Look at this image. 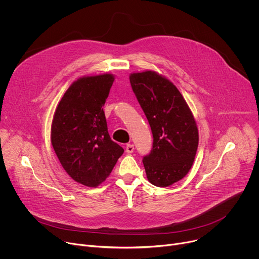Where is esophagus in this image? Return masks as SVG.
Segmentation results:
<instances>
[{
    "mask_svg": "<svg viewBox=\"0 0 259 259\" xmlns=\"http://www.w3.org/2000/svg\"><path fill=\"white\" fill-rule=\"evenodd\" d=\"M133 151H134V145L133 144L129 143V144L126 145V153L127 154H132Z\"/></svg>",
    "mask_w": 259,
    "mask_h": 259,
    "instance_id": "34e87169",
    "label": "esophagus"
}]
</instances>
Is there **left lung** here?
<instances>
[{"label":"left lung","mask_w":259,"mask_h":259,"mask_svg":"<svg viewBox=\"0 0 259 259\" xmlns=\"http://www.w3.org/2000/svg\"><path fill=\"white\" fill-rule=\"evenodd\" d=\"M129 78L154 137L151 153L142 160L147 179L156 187H169L192 168L199 144L196 121L181 93L166 78L152 70Z\"/></svg>","instance_id":"left-lung-1"}]
</instances>
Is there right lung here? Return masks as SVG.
Returning <instances> with one entry per match:
<instances>
[{
    "label": "right lung",
    "mask_w": 259,
    "mask_h": 259,
    "mask_svg": "<svg viewBox=\"0 0 259 259\" xmlns=\"http://www.w3.org/2000/svg\"><path fill=\"white\" fill-rule=\"evenodd\" d=\"M114 80L104 73L72 83L52 121L51 142L61 166L73 180L90 188L106 179L124 153L109 137L102 108Z\"/></svg>",
    "instance_id": "right-lung-1"
}]
</instances>
